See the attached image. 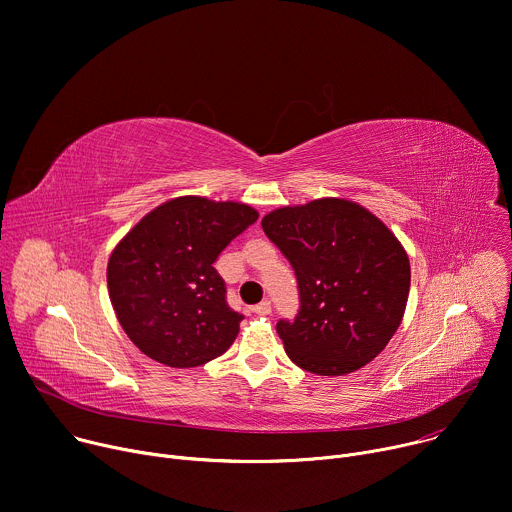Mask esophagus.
Listing matches in <instances>:
<instances>
[{
    "label": "esophagus",
    "instance_id": "34e87169",
    "mask_svg": "<svg viewBox=\"0 0 512 512\" xmlns=\"http://www.w3.org/2000/svg\"><path fill=\"white\" fill-rule=\"evenodd\" d=\"M256 315H270V311H272V305H270V301H262V303H258L254 309H252Z\"/></svg>",
    "mask_w": 512,
    "mask_h": 512
}]
</instances>
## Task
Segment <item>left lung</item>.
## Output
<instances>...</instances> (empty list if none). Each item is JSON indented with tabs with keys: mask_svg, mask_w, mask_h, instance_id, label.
Returning a JSON list of instances; mask_svg holds the SVG:
<instances>
[{
	"mask_svg": "<svg viewBox=\"0 0 512 512\" xmlns=\"http://www.w3.org/2000/svg\"><path fill=\"white\" fill-rule=\"evenodd\" d=\"M262 230L299 285L295 321L276 323L289 358L319 376L372 362L399 329L409 299L411 264L401 242L366 207L335 197L274 209Z\"/></svg>",
	"mask_w": 512,
	"mask_h": 512,
	"instance_id": "obj_1",
	"label": "left lung"
}]
</instances>
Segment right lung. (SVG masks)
I'll return each mask as SVG.
<instances>
[{
    "mask_svg": "<svg viewBox=\"0 0 512 512\" xmlns=\"http://www.w3.org/2000/svg\"><path fill=\"white\" fill-rule=\"evenodd\" d=\"M256 219L246 203L177 197L144 215L113 248L109 299L142 354L170 368H195L234 344L242 315L227 307L213 262Z\"/></svg>",
    "mask_w": 512,
    "mask_h": 512,
    "instance_id": "obj_1",
    "label": "right lung"
}]
</instances>
